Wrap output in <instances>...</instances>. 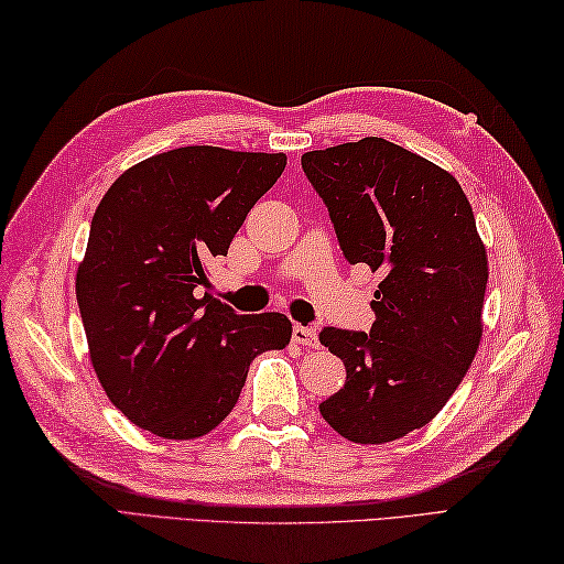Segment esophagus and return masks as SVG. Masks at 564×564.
<instances>
[{
  "label": "esophagus",
  "mask_w": 564,
  "mask_h": 564,
  "mask_svg": "<svg viewBox=\"0 0 564 564\" xmlns=\"http://www.w3.org/2000/svg\"><path fill=\"white\" fill-rule=\"evenodd\" d=\"M293 341L297 346H305V349H317V346H319L317 332L313 327H303V325L293 327Z\"/></svg>",
  "instance_id": "1"
}]
</instances>
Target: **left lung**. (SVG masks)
Segmentation results:
<instances>
[{
    "label": "left lung",
    "mask_w": 564,
    "mask_h": 564,
    "mask_svg": "<svg viewBox=\"0 0 564 564\" xmlns=\"http://www.w3.org/2000/svg\"><path fill=\"white\" fill-rule=\"evenodd\" d=\"M301 162L344 257L382 275L368 334H319L346 366L319 412L354 443L402 438L443 410L480 349L489 269L470 200L453 174L382 138Z\"/></svg>",
    "instance_id": "8db88e82"
}]
</instances>
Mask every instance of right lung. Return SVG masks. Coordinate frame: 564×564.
<instances>
[{
	"mask_svg": "<svg viewBox=\"0 0 564 564\" xmlns=\"http://www.w3.org/2000/svg\"><path fill=\"white\" fill-rule=\"evenodd\" d=\"M283 152L178 148L116 178L77 269L89 358L109 400L154 436L188 441L232 412L249 364L291 344L281 313L237 315L210 293L251 206L285 170Z\"/></svg>",
	"mask_w": 564,
	"mask_h": 564,
	"instance_id": "add662e5",
	"label": "right lung"
}]
</instances>
